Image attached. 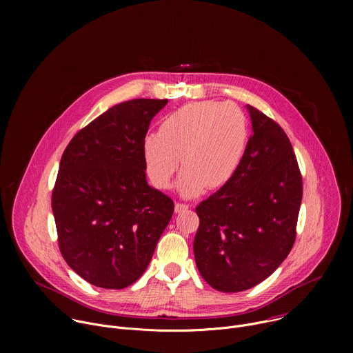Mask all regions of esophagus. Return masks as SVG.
Instances as JSON below:
<instances>
[{"label":"esophagus","instance_id":"esophagus-1","mask_svg":"<svg viewBox=\"0 0 353 353\" xmlns=\"http://www.w3.org/2000/svg\"><path fill=\"white\" fill-rule=\"evenodd\" d=\"M187 210H188V205H185V204L177 203V204L174 205V212H176V214H181V212H184V211H187Z\"/></svg>","mask_w":353,"mask_h":353}]
</instances>
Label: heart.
Wrapping results in <instances>:
<instances>
[{
  "label": "heart",
  "instance_id": "b5f03b06",
  "mask_svg": "<svg viewBox=\"0 0 353 353\" xmlns=\"http://www.w3.org/2000/svg\"><path fill=\"white\" fill-rule=\"evenodd\" d=\"M248 141L244 113L233 103L192 102L166 116L159 132L142 143L145 170L158 188H169L179 170L177 190L195 198L223 187L240 168Z\"/></svg>",
  "mask_w": 353,
  "mask_h": 353
}]
</instances>
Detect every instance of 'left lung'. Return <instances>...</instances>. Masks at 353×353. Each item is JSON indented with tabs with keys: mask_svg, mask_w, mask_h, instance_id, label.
Returning a JSON list of instances; mask_svg holds the SVG:
<instances>
[{
	"mask_svg": "<svg viewBox=\"0 0 353 353\" xmlns=\"http://www.w3.org/2000/svg\"><path fill=\"white\" fill-rule=\"evenodd\" d=\"M251 134L236 174L195 212L196 268L214 289L243 292L267 279L296 239L303 195L301 176L285 131L247 105Z\"/></svg>",
	"mask_w": 353,
	"mask_h": 353,
	"instance_id": "left-lung-1",
	"label": "left lung"
}]
</instances>
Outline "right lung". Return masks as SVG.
<instances>
[{"mask_svg": "<svg viewBox=\"0 0 353 353\" xmlns=\"http://www.w3.org/2000/svg\"><path fill=\"white\" fill-rule=\"evenodd\" d=\"M168 99H134L110 108L65 148L52 208L60 251L89 283L123 289L154 256L174 204L146 181L142 143Z\"/></svg>", "mask_w": 353, "mask_h": 353, "instance_id": "right-lung-1", "label": "right lung"}]
</instances>
